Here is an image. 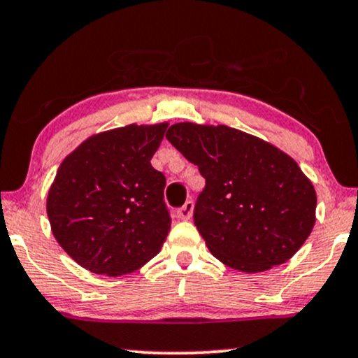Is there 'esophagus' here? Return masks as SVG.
<instances>
[{"instance_id": "34e87169", "label": "esophagus", "mask_w": 358, "mask_h": 358, "mask_svg": "<svg viewBox=\"0 0 358 358\" xmlns=\"http://www.w3.org/2000/svg\"><path fill=\"white\" fill-rule=\"evenodd\" d=\"M192 212H194V202L187 201L182 207L178 208V217L180 220H189L190 217H192Z\"/></svg>"}]
</instances>
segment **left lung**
<instances>
[{
	"instance_id": "1",
	"label": "left lung",
	"mask_w": 358,
	"mask_h": 358,
	"mask_svg": "<svg viewBox=\"0 0 358 358\" xmlns=\"http://www.w3.org/2000/svg\"><path fill=\"white\" fill-rule=\"evenodd\" d=\"M166 138L206 179L194 224L217 259L259 273L303 247L315 224L317 197L291 156L225 124L176 123Z\"/></svg>"
}]
</instances>
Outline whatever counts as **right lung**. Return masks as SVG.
<instances>
[{
    "label": "right lung",
    "instance_id": "1",
    "mask_svg": "<svg viewBox=\"0 0 358 358\" xmlns=\"http://www.w3.org/2000/svg\"><path fill=\"white\" fill-rule=\"evenodd\" d=\"M168 123L94 134L62 164L48 194L59 245L96 275L131 273L159 253L171 229L164 174L151 166Z\"/></svg>",
    "mask_w": 358,
    "mask_h": 358
}]
</instances>
